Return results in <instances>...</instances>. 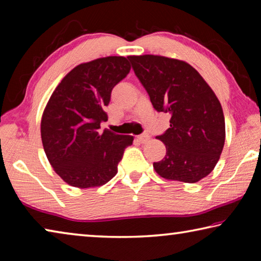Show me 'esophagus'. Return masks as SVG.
Wrapping results in <instances>:
<instances>
[{
  "label": "esophagus",
  "instance_id": "obj_1",
  "mask_svg": "<svg viewBox=\"0 0 261 261\" xmlns=\"http://www.w3.org/2000/svg\"><path fill=\"white\" fill-rule=\"evenodd\" d=\"M137 139H138L141 144H144V143H146V141L149 140V136L146 135V134H144V135H140V136L137 137Z\"/></svg>",
  "mask_w": 261,
  "mask_h": 261
}]
</instances>
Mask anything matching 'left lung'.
I'll list each match as a JSON object with an SVG mask.
<instances>
[{
    "label": "left lung",
    "instance_id": "obj_1",
    "mask_svg": "<svg viewBox=\"0 0 261 261\" xmlns=\"http://www.w3.org/2000/svg\"><path fill=\"white\" fill-rule=\"evenodd\" d=\"M156 112L169 113L170 127L156 136L167 153L153 167L163 178L196 183L218 163L226 139L220 101L196 69L156 55L129 56Z\"/></svg>",
    "mask_w": 261,
    "mask_h": 261
}]
</instances>
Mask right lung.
I'll return each instance as SVG.
<instances>
[{"label": "right lung", "mask_w": 261, "mask_h": 261, "mask_svg": "<svg viewBox=\"0 0 261 261\" xmlns=\"http://www.w3.org/2000/svg\"><path fill=\"white\" fill-rule=\"evenodd\" d=\"M123 56H108L77 65L56 87L41 120V139L55 173L76 188L100 187L117 174V165L134 137L108 129L105 106L115 85L130 72Z\"/></svg>", "instance_id": "obj_1"}]
</instances>
